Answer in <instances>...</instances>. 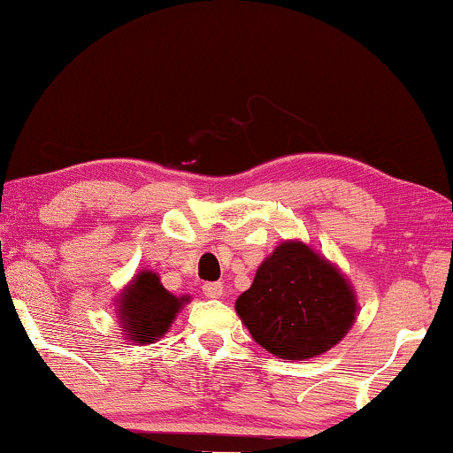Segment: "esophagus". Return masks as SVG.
Masks as SVG:
<instances>
[{"instance_id": "esophagus-1", "label": "esophagus", "mask_w": 453, "mask_h": 453, "mask_svg": "<svg viewBox=\"0 0 453 453\" xmlns=\"http://www.w3.org/2000/svg\"><path fill=\"white\" fill-rule=\"evenodd\" d=\"M203 295L208 296V299H220L222 295H225V284L222 282H206L202 287Z\"/></svg>"}]
</instances>
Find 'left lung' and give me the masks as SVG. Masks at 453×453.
Listing matches in <instances>:
<instances>
[{
    "mask_svg": "<svg viewBox=\"0 0 453 453\" xmlns=\"http://www.w3.org/2000/svg\"><path fill=\"white\" fill-rule=\"evenodd\" d=\"M251 338L270 355H324L357 319V295L342 272L301 241H282L234 303Z\"/></svg>",
    "mask_w": 453,
    "mask_h": 453,
    "instance_id": "1",
    "label": "left lung"
}]
</instances>
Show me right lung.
Returning a JSON list of instances; mask_svg holds the SVG:
<instances>
[{
	"label": "right lung",
	"instance_id": "1",
	"mask_svg": "<svg viewBox=\"0 0 453 453\" xmlns=\"http://www.w3.org/2000/svg\"><path fill=\"white\" fill-rule=\"evenodd\" d=\"M188 301V295H171L160 284L157 272L142 270L117 299V318L126 332V340L135 344H152L169 332L179 309H183Z\"/></svg>",
	"mask_w": 453,
	"mask_h": 453
}]
</instances>
